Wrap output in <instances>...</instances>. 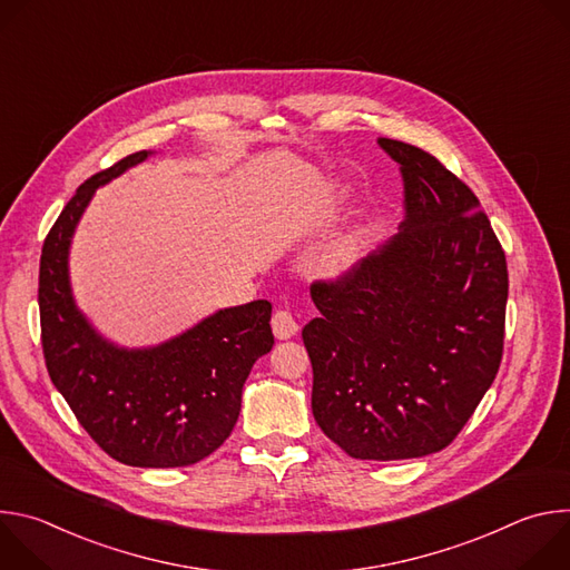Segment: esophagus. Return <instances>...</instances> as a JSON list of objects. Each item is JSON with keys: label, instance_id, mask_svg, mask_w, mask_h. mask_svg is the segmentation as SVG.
<instances>
[{"label": "esophagus", "instance_id": "1", "mask_svg": "<svg viewBox=\"0 0 570 570\" xmlns=\"http://www.w3.org/2000/svg\"><path fill=\"white\" fill-rule=\"evenodd\" d=\"M297 320L293 317V313L288 308H279L275 311L273 315V332L279 341H286V338H293L297 334Z\"/></svg>", "mask_w": 570, "mask_h": 570}]
</instances>
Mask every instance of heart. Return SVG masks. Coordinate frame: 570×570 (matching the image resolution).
I'll return each mask as SVG.
<instances>
[{
  "label": "heart",
  "mask_w": 570,
  "mask_h": 570,
  "mask_svg": "<svg viewBox=\"0 0 570 570\" xmlns=\"http://www.w3.org/2000/svg\"><path fill=\"white\" fill-rule=\"evenodd\" d=\"M365 248L367 236L363 232H350L343 238H338L327 253H322L315 268L322 277H343L356 268Z\"/></svg>",
  "instance_id": "1"
}]
</instances>
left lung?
Here are the masks:
<instances>
[{
	"instance_id": "obj_1",
	"label": "left lung",
	"mask_w": 570,
	"mask_h": 570,
	"mask_svg": "<svg viewBox=\"0 0 570 570\" xmlns=\"http://www.w3.org/2000/svg\"><path fill=\"white\" fill-rule=\"evenodd\" d=\"M403 178L399 234L336 282L302 330L317 426L356 460L449 446L497 379L508 264L473 191L438 157L379 137Z\"/></svg>"
}]
</instances>
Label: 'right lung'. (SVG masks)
Wrapping results in <instances>:
<instances>
[{"label": "right lung", "instance_id": "add662e5", "mask_svg": "<svg viewBox=\"0 0 570 570\" xmlns=\"http://www.w3.org/2000/svg\"><path fill=\"white\" fill-rule=\"evenodd\" d=\"M132 153L76 189L40 257V327L47 372L90 438L128 466H189L214 453L240 413L257 358L275 345L268 299L220 308L185 334L144 350L106 341L78 311L69 284L73 229L95 191L139 165Z\"/></svg>", "mask_w": 570, "mask_h": 570}]
</instances>
